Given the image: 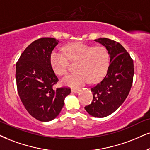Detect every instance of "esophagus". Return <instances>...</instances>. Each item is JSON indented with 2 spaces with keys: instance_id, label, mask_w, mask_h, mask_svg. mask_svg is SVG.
Returning <instances> with one entry per match:
<instances>
[{
  "instance_id": "esophagus-1",
  "label": "esophagus",
  "mask_w": 150,
  "mask_h": 150,
  "mask_svg": "<svg viewBox=\"0 0 150 150\" xmlns=\"http://www.w3.org/2000/svg\"><path fill=\"white\" fill-rule=\"evenodd\" d=\"M71 92H73V93H78L79 90L78 89H71Z\"/></svg>"
}]
</instances>
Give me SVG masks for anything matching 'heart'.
<instances>
[{
  "mask_svg": "<svg viewBox=\"0 0 150 150\" xmlns=\"http://www.w3.org/2000/svg\"><path fill=\"white\" fill-rule=\"evenodd\" d=\"M64 50H53L50 55V63L53 71L62 76L69 71L70 60L76 62V71L62 79V83L65 86L79 88L89 81L96 83L106 74L109 54L104 47H94L84 42H71L67 44Z\"/></svg>",
  "mask_w": 150,
  "mask_h": 150,
  "instance_id": "obj_1",
  "label": "heart"
}]
</instances>
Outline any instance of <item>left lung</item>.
<instances>
[{
    "label": "left lung",
    "instance_id": "8db88e82",
    "mask_svg": "<svg viewBox=\"0 0 150 150\" xmlns=\"http://www.w3.org/2000/svg\"><path fill=\"white\" fill-rule=\"evenodd\" d=\"M95 41L106 47L110 64L104 78L91 88L93 100L85 109L93 117H104L115 111L128 96L134 79V61L118 42L104 38Z\"/></svg>",
    "mask_w": 150,
    "mask_h": 150
}]
</instances>
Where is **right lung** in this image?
Segmentation results:
<instances>
[{
	"label": "right lung",
	"instance_id": "obj_1",
	"mask_svg": "<svg viewBox=\"0 0 150 150\" xmlns=\"http://www.w3.org/2000/svg\"><path fill=\"white\" fill-rule=\"evenodd\" d=\"M59 43L51 38L32 42L16 64L18 94L29 114L39 121L49 122L60 113L69 88H53L58 81L50 63V55Z\"/></svg>",
	"mask_w": 150,
	"mask_h": 150
}]
</instances>
